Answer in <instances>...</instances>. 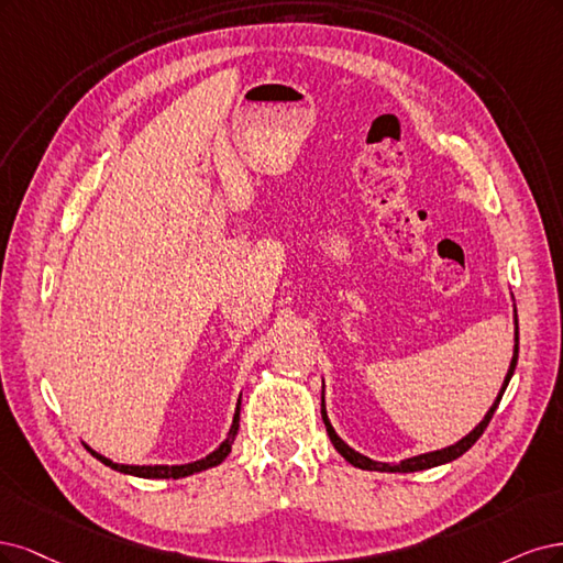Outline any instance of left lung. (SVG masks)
<instances>
[{
  "label": "left lung",
  "instance_id": "obj_1",
  "mask_svg": "<svg viewBox=\"0 0 563 563\" xmlns=\"http://www.w3.org/2000/svg\"><path fill=\"white\" fill-rule=\"evenodd\" d=\"M517 357H519V320H517V308H515V351H512V360H510V369H507L503 386H500V390H498V397L494 400V405L488 407V411L484 413V419H482L473 430H470L463 440H459L456 444H451V446H444V449H438V451H428V453H419V456L405 459V461H400V463H380V461H372L369 456H362L360 451L351 449L346 442H343V440L339 438V434H336V430L332 428V423H330V419H328V409H324V384H322V423H324V428H328L330 442L334 444V449H336V451L341 453V456L346 459L351 465H355V467H360V470H376V473H419V470H428V467H434V465L451 463V461H456L459 456H463V453L482 438V432L486 430L488 421H492L494 411H496L498 405H500V397H503L507 384H510V378H512V374H515Z\"/></svg>",
  "mask_w": 563,
  "mask_h": 563
}]
</instances>
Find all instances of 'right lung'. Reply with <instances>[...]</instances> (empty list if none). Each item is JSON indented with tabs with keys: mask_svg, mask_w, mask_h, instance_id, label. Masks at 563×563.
I'll return each instance as SVG.
<instances>
[{
	"mask_svg": "<svg viewBox=\"0 0 563 563\" xmlns=\"http://www.w3.org/2000/svg\"><path fill=\"white\" fill-rule=\"evenodd\" d=\"M239 419H241V400H239V405H235L233 421H231V428L227 432V440L220 446H217L212 453H208L206 459L194 461V463H185V465H123V463H114V461H110L107 456H102V453H98L96 449H90L88 444H84V446L90 453H93V456L100 463L117 470V473L133 475V477H144V479H183V477H189V475H196V473H203V470H208V467L220 465L229 456L235 434H239Z\"/></svg>",
	"mask_w": 563,
	"mask_h": 563,
	"instance_id": "1",
	"label": "right lung"
}]
</instances>
